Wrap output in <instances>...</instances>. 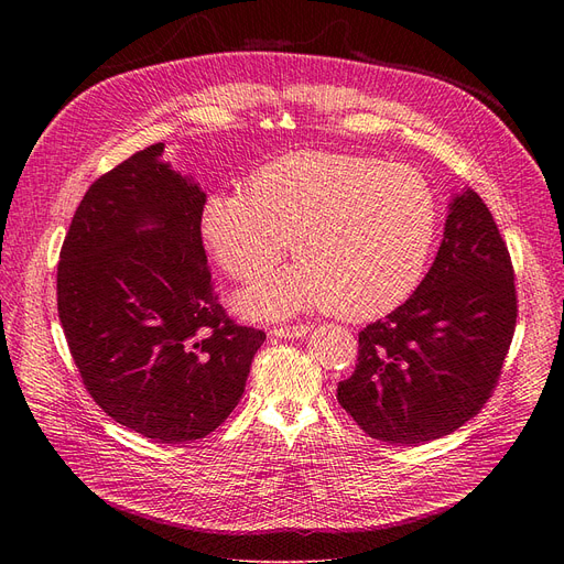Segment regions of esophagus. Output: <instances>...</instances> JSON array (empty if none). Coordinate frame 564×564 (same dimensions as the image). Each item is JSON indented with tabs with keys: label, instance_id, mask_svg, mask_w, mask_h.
<instances>
[{
	"label": "esophagus",
	"instance_id": "esophagus-1",
	"mask_svg": "<svg viewBox=\"0 0 564 564\" xmlns=\"http://www.w3.org/2000/svg\"><path fill=\"white\" fill-rule=\"evenodd\" d=\"M311 332V327H306V324H290V327H274L270 334L274 338H300V336H306Z\"/></svg>",
	"mask_w": 564,
	"mask_h": 564
}]
</instances>
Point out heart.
Masks as SVG:
<instances>
[{"label":"heart","mask_w":564,"mask_h":564,"mask_svg":"<svg viewBox=\"0 0 564 564\" xmlns=\"http://www.w3.org/2000/svg\"><path fill=\"white\" fill-rule=\"evenodd\" d=\"M200 237L237 281L300 262L247 288L237 311L276 319L329 306L347 319L398 308L419 288L436 235V200L409 166L338 153H297L256 171L247 194L207 196Z\"/></svg>","instance_id":"b5f03b06"}]
</instances>
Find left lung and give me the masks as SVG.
Returning a JSON list of instances; mask_svg holds the SVG:
<instances>
[{"instance_id":"obj_1","label":"left lung","mask_w":564,"mask_h":564,"mask_svg":"<svg viewBox=\"0 0 564 564\" xmlns=\"http://www.w3.org/2000/svg\"><path fill=\"white\" fill-rule=\"evenodd\" d=\"M517 327L514 267L482 198L451 203L430 272L359 334L338 402L372 438L413 446L446 436L491 398Z\"/></svg>"}]
</instances>
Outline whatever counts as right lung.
I'll return each instance as SVG.
<instances>
[{"mask_svg": "<svg viewBox=\"0 0 564 564\" xmlns=\"http://www.w3.org/2000/svg\"><path fill=\"white\" fill-rule=\"evenodd\" d=\"M153 143L100 175L58 253L56 308L84 389L158 443L215 432L264 332L228 317L198 228L205 194Z\"/></svg>", "mask_w": 564, "mask_h": 564, "instance_id": "add662e5", "label": "right lung"}]
</instances>
